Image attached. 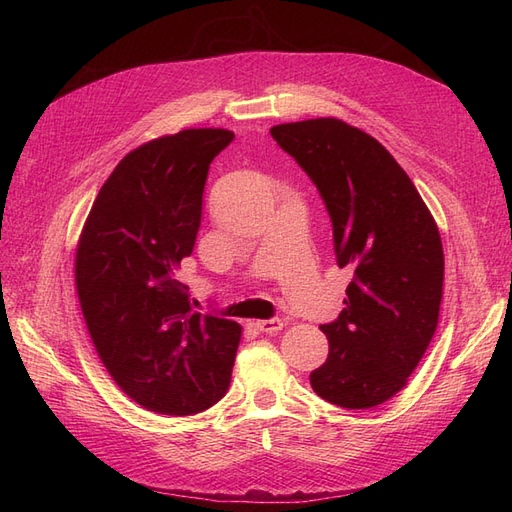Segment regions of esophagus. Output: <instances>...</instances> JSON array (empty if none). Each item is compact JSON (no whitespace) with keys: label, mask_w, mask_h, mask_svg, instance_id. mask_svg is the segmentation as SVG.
I'll return each instance as SVG.
<instances>
[{"label":"esophagus","mask_w":512,"mask_h":512,"mask_svg":"<svg viewBox=\"0 0 512 512\" xmlns=\"http://www.w3.org/2000/svg\"><path fill=\"white\" fill-rule=\"evenodd\" d=\"M254 327H256L258 331H262V333H277V331H282V329H284V320H280V318L256 320Z\"/></svg>","instance_id":"34e87169"}]
</instances>
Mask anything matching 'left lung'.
Wrapping results in <instances>:
<instances>
[{
  "label": "left lung",
  "instance_id": "obj_1",
  "mask_svg": "<svg viewBox=\"0 0 512 512\" xmlns=\"http://www.w3.org/2000/svg\"><path fill=\"white\" fill-rule=\"evenodd\" d=\"M271 136L316 183L337 265L354 271L342 314L320 327L329 356L309 382L339 408H376L404 389L436 333L444 284L438 224L406 170L350 123H280Z\"/></svg>",
  "mask_w": 512,
  "mask_h": 512
}]
</instances>
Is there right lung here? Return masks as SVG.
Here are the masks:
<instances>
[{"mask_svg":"<svg viewBox=\"0 0 512 512\" xmlns=\"http://www.w3.org/2000/svg\"><path fill=\"white\" fill-rule=\"evenodd\" d=\"M232 138L190 128L132 149L104 181L76 245V292L100 361L123 393L158 414L203 412L230 386L241 327L192 312L177 273L194 250L209 164Z\"/></svg>","mask_w":512,"mask_h":512,"instance_id":"1","label":"right lung"}]
</instances>
